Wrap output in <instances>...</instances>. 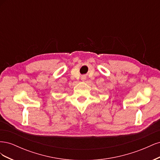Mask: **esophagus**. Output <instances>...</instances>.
<instances>
[{
  "mask_svg": "<svg viewBox=\"0 0 160 160\" xmlns=\"http://www.w3.org/2000/svg\"><path fill=\"white\" fill-rule=\"evenodd\" d=\"M81 79L83 80V81H84V80L85 79V77H84V76H83V77H81Z\"/></svg>",
  "mask_w": 160,
  "mask_h": 160,
  "instance_id": "1",
  "label": "esophagus"
}]
</instances>
